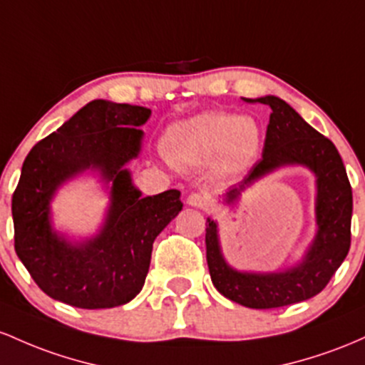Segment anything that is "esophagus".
Masks as SVG:
<instances>
[{"instance_id":"esophagus-1","label":"esophagus","mask_w":365,"mask_h":365,"mask_svg":"<svg viewBox=\"0 0 365 365\" xmlns=\"http://www.w3.org/2000/svg\"><path fill=\"white\" fill-rule=\"evenodd\" d=\"M186 202H187V205H191V207H195V208H205L207 207L208 200H207V196L202 193H191L190 196H187Z\"/></svg>"}]
</instances>
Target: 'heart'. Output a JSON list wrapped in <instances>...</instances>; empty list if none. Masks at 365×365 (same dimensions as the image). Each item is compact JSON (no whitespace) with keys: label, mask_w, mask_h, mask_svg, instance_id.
<instances>
[{"label":"heart","mask_w":365,"mask_h":365,"mask_svg":"<svg viewBox=\"0 0 365 365\" xmlns=\"http://www.w3.org/2000/svg\"><path fill=\"white\" fill-rule=\"evenodd\" d=\"M262 146V130L252 117L203 112L167 130L163 153L187 169L212 165L222 178H236L253 165Z\"/></svg>","instance_id":"1"}]
</instances>
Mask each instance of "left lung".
Here are the masks:
<instances>
[{"instance_id": "obj_1", "label": "left lung", "mask_w": 365, "mask_h": 365, "mask_svg": "<svg viewBox=\"0 0 365 365\" xmlns=\"http://www.w3.org/2000/svg\"><path fill=\"white\" fill-rule=\"evenodd\" d=\"M271 108L262 158L243 182L226 193L235 203L241 191L284 165H304L315 174L317 232L304 260L281 272H240L224 260L217 222L207 219V264L217 292L248 309H277L309 300L326 288L350 250L351 186L336 146L277 96L247 100Z\"/></svg>"}]
</instances>
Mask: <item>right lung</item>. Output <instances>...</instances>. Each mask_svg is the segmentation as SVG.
<instances>
[{"instance_id":"add662e5","label":"right lung","mask_w":365,"mask_h":365,"mask_svg":"<svg viewBox=\"0 0 365 365\" xmlns=\"http://www.w3.org/2000/svg\"><path fill=\"white\" fill-rule=\"evenodd\" d=\"M150 115L145 106L94 100L24 160L11 198L15 252L53 300L112 309L141 292L155 237L182 208L178 190L143 198L124 167L141 151L139 125ZM86 170L113 182L110 207L96 237L72 244L52 231L49 203L61 183Z\"/></svg>"}]
</instances>
